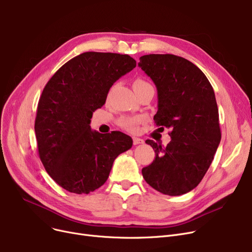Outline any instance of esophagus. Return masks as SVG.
<instances>
[{
	"label": "esophagus",
	"instance_id": "obj_1",
	"mask_svg": "<svg viewBox=\"0 0 252 252\" xmlns=\"http://www.w3.org/2000/svg\"><path fill=\"white\" fill-rule=\"evenodd\" d=\"M143 143H144V141H143L142 139L137 138V137H134V138H133V144H134V145H139V144H143Z\"/></svg>",
	"mask_w": 252,
	"mask_h": 252
}]
</instances>
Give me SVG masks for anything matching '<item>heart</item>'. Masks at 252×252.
<instances>
[{
  "mask_svg": "<svg viewBox=\"0 0 252 252\" xmlns=\"http://www.w3.org/2000/svg\"><path fill=\"white\" fill-rule=\"evenodd\" d=\"M147 84L148 83L143 81V79L137 78L136 81L133 83V88L137 89L139 87H142V86L147 85ZM140 121H141V117H138V116H126V117H122L121 119H119L118 125L128 131H134Z\"/></svg>",
  "mask_w": 252,
  "mask_h": 252,
  "instance_id": "b5f03b06",
  "label": "heart"
}]
</instances>
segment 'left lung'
I'll return each mask as SVG.
<instances>
[{
	"instance_id": "8db88e82",
	"label": "left lung",
	"mask_w": 252,
	"mask_h": 252,
	"mask_svg": "<svg viewBox=\"0 0 252 252\" xmlns=\"http://www.w3.org/2000/svg\"><path fill=\"white\" fill-rule=\"evenodd\" d=\"M138 65L157 89L156 126L170 129L166 147L152 140L153 162L142 175L156 191L179 196L201 182L220 142L215 92L195 64L173 54H149Z\"/></svg>"
}]
</instances>
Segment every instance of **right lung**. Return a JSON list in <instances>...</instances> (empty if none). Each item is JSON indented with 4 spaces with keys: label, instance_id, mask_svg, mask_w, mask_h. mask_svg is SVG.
I'll use <instances>...</instances> for the list:
<instances>
[{
    "label": "right lung",
    "instance_id": "right-lung-1",
    "mask_svg": "<svg viewBox=\"0 0 252 252\" xmlns=\"http://www.w3.org/2000/svg\"><path fill=\"white\" fill-rule=\"evenodd\" d=\"M136 65L128 55L86 52L62 65L45 86L34 123L37 150L63 189L95 191L107 181L115 158L131 148L129 136L117 130L105 136L90 124L112 85Z\"/></svg>",
    "mask_w": 252,
    "mask_h": 252
}]
</instances>
